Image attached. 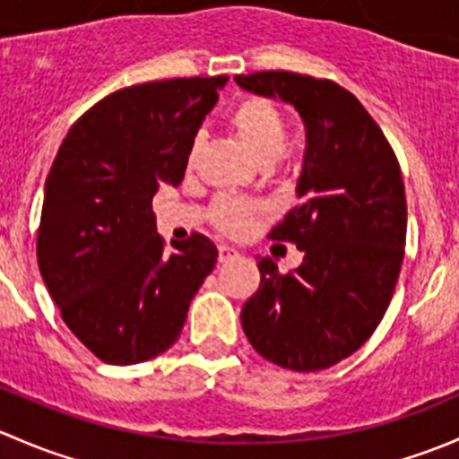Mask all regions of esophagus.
Wrapping results in <instances>:
<instances>
[{"label": "esophagus", "mask_w": 459, "mask_h": 459, "mask_svg": "<svg viewBox=\"0 0 459 459\" xmlns=\"http://www.w3.org/2000/svg\"><path fill=\"white\" fill-rule=\"evenodd\" d=\"M239 253L230 247H220V262H230V259L238 257Z\"/></svg>", "instance_id": "1"}]
</instances>
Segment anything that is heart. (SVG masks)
Masks as SVG:
<instances>
[{
  "label": "heart",
  "instance_id": "b5f03b06",
  "mask_svg": "<svg viewBox=\"0 0 459 459\" xmlns=\"http://www.w3.org/2000/svg\"><path fill=\"white\" fill-rule=\"evenodd\" d=\"M229 122L259 164L271 166L273 161L280 160L286 148V140H289V126H286V117L281 115V110L273 101L264 100V97H248L235 106ZM197 148H200V137L193 140L191 151H188V169L195 161ZM259 211L262 208L255 202L220 197L212 206V221L224 233L242 235L251 229Z\"/></svg>",
  "mask_w": 459,
  "mask_h": 459
}]
</instances>
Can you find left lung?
<instances>
[{
  "mask_svg": "<svg viewBox=\"0 0 459 459\" xmlns=\"http://www.w3.org/2000/svg\"><path fill=\"white\" fill-rule=\"evenodd\" d=\"M247 91L295 106L307 126L302 202L271 230L304 251L295 271L262 257L242 328L262 358L311 373L353 355L382 322L400 277L406 195L391 143L358 97L289 71L235 75Z\"/></svg>",
  "mask_w": 459,
  "mask_h": 459,
  "instance_id": "obj_1",
  "label": "left lung"
}]
</instances>
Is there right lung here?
<instances>
[{
	"instance_id": "right-lung-1",
	"label": "right lung",
	"mask_w": 459,
	"mask_h": 459,
	"mask_svg": "<svg viewBox=\"0 0 459 459\" xmlns=\"http://www.w3.org/2000/svg\"><path fill=\"white\" fill-rule=\"evenodd\" d=\"M229 75L119 88L71 126L46 178L37 262L66 326L106 364H137L178 342L217 248L166 242L152 195L178 186Z\"/></svg>"
}]
</instances>
